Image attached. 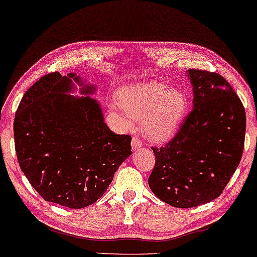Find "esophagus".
I'll return each mask as SVG.
<instances>
[{
  "instance_id": "esophagus-1",
  "label": "esophagus",
  "mask_w": 257,
  "mask_h": 257,
  "mask_svg": "<svg viewBox=\"0 0 257 257\" xmlns=\"http://www.w3.org/2000/svg\"><path fill=\"white\" fill-rule=\"evenodd\" d=\"M142 146V142H141V140L138 137H133V140H132V149H133V151H136V150H138Z\"/></svg>"
}]
</instances>
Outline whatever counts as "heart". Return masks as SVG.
I'll list each match as a JSON object with an SVG mask.
<instances>
[{"instance_id": "heart-1", "label": "heart", "mask_w": 257, "mask_h": 257, "mask_svg": "<svg viewBox=\"0 0 257 257\" xmlns=\"http://www.w3.org/2000/svg\"><path fill=\"white\" fill-rule=\"evenodd\" d=\"M117 104L112 106L125 123L130 117L141 119V130L150 141L164 142L172 137L184 117L185 93L160 82L138 83L117 91Z\"/></svg>"}]
</instances>
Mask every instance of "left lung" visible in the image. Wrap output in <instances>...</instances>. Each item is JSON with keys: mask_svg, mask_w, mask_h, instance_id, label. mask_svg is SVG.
<instances>
[{"mask_svg": "<svg viewBox=\"0 0 257 257\" xmlns=\"http://www.w3.org/2000/svg\"><path fill=\"white\" fill-rule=\"evenodd\" d=\"M193 90L192 111L172 141L152 148L156 165L149 186L177 208L216 199L241 160L246 133L243 105L217 73L186 71Z\"/></svg>", "mask_w": 257, "mask_h": 257, "instance_id": "8db88e82", "label": "left lung"}]
</instances>
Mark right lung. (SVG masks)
<instances>
[{"mask_svg": "<svg viewBox=\"0 0 257 257\" xmlns=\"http://www.w3.org/2000/svg\"><path fill=\"white\" fill-rule=\"evenodd\" d=\"M79 87L82 96L72 95ZM96 85L76 73L41 77L22 98L14 122L20 169L41 197L72 209L103 197L132 154V137L104 122Z\"/></svg>", "mask_w": 257, "mask_h": 257, "instance_id": "obj_1", "label": "right lung"}]
</instances>
